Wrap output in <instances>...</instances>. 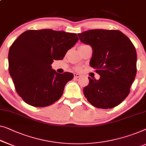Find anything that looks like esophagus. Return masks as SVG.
I'll use <instances>...</instances> for the list:
<instances>
[{
	"label": "esophagus",
	"instance_id": "esophagus-1",
	"mask_svg": "<svg viewBox=\"0 0 146 146\" xmlns=\"http://www.w3.org/2000/svg\"><path fill=\"white\" fill-rule=\"evenodd\" d=\"M80 76H81V75L79 74H76V73L74 74V78H80Z\"/></svg>",
	"mask_w": 146,
	"mask_h": 146
}]
</instances>
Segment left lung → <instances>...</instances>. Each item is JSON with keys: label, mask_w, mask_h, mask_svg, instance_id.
I'll return each mask as SVG.
<instances>
[{"label": "left lung", "mask_w": 146, "mask_h": 146, "mask_svg": "<svg viewBox=\"0 0 146 146\" xmlns=\"http://www.w3.org/2000/svg\"><path fill=\"white\" fill-rule=\"evenodd\" d=\"M93 49L90 64L100 76L89 77L84 94L93 106L111 109L124 100L136 74L137 54L129 38L119 30L91 29L78 33Z\"/></svg>", "instance_id": "left-lung-1"}]
</instances>
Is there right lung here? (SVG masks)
Listing matches in <instances>:
<instances>
[{
    "label": "right lung",
    "instance_id": "right-lung-1",
    "mask_svg": "<svg viewBox=\"0 0 146 146\" xmlns=\"http://www.w3.org/2000/svg\"><path fill=\"white\" fill-rule=\"evenodd\" d=\"M78 41L76 33L50 29L27 30L14 41L8 52V69L25 102L44 107L60 98L74 74L57 73L51 64L53 60L63 59Z\"/></svg>",
    "mask_w": 146,
    "mask_h": 146
}]
</instances>
